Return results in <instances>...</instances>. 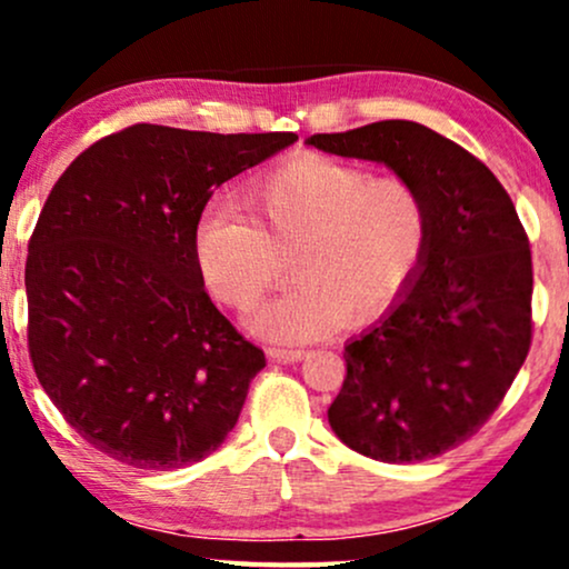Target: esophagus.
<instances>
[{
  "instance_id": "obj_1",
  "label": "esophagus",
  "mask_w": 569,
  "mask_h": 569,
  "mask_svg": "<svg viewBox=\"0 0 569 569\" xmlns=\"http://www.w3.org/2000/svg\"><path fill=\"white\" fill-rule=\"evenodd\" d=\"M267 352H270L272 361H283V363L302 361V358L307 356V352H305V350H299V348H270Z\"/></svg>"
}]
</instances>
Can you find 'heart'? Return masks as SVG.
<instances>
[{"mask_svg":"<svg viewBox=\"0 0 569 569\" xmlns=\"http://www.w3.org/2000/svg\"><path fill=\"white\" fill-rule=\"evenodd\" d=\"M248 211H208L194 227V259L208 291L246 312L283 276L293 283L251 318L257 335L310 342L342 316L367 321L411 283L426 259L430 213L401 176L299 154L248 187Z\"/></svg>","mask_w":569,"mask_h":569,"instance_id":"b5f03b06","label":"heart"}]
</instances>
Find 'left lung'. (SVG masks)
Returning <instances> with one entry per match:
<instances>
[{
  "mask_svg": "<svg viewBox=\"0 0 569 569\" xmlns=\"http://www.w3.org/2000/svg\"><path fill=\"white\" fill-rule=\"evenodd\" d=\"M305 143L382 162L422 192L426 259L390 310L345 345L329 426L356 452L420 462L489 420L532 339L530 240L481 160L420 122L382 120Z\"/></svg>",
  "mask_w": 569,
  "mask_h": 569,
  "instance_id": "obj_1",
  "label": "left lung"
}]
</instances>
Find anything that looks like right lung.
<instances>
[{
    "label": "right lung",
    "instance_id": "1",
    "mask_svg": "<svg viewBox=\"0 0 569 569\" xmlns=\"http://www.w3.org/2000/svg\"><path fill=\"white\" fill-rule=\"evenodd\" d=\"M297 133L130 126L56 181L29 240L37 380L98 452L143 471L211 455L264 352L202 289L194 227L213 189Z\"/></svg>",
    "mask_w": 569,
    "mask_h": 569
}]
</instances>
